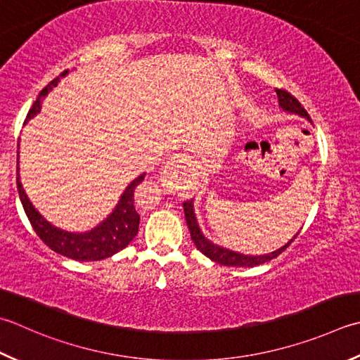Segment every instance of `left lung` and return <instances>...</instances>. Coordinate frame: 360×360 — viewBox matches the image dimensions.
<instances>
[{
  "mask_svg": "<svg viewBox=\"0 0 360 360\" xmlns=\"http://www.w3.org/2000/svg\"><path fill=\"white\" fill-rule=\"evenodd\" d=\"M276 95H278V101H279V108L283 109L287 114H293L298 115L301 118L307 120L309 123H312L311 117L306 112V109L302 108L297 98L292 96L288 91L285 90H278L276 89ZM184 214H186V221L187 226L190 229V236H192V240L195 243L196 248H198L204 256H207L210 260H214L217 264L226 265V266H256L260 264L269 262V260L278 257L281 252H283L288 245H290L297 236L300 234V231L293 236L284 246H281L276 251L266 252V255H260V256H251V255H243V252H237L232 251L229 248H224V246L217 245L214 242H210L209 238L202 234V231L198 224V220H196L195 215V207H193V200L186 201L184 202Z\"/></svg>",
  "mask_w": 360,
  "mask_h": 360,
  "instance_id": "left-lung-1",
  "label": "left lung"
}]
</instances>
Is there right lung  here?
<instances>
[{"label": "right lung", "instance_id": "obj_1", "mask_svg": "<svg viewBox=\"0 0 360 360\" xmlns=\"http://www.w3.org/2000/svg\"><path fill=\"white\" fill-rule=\"evenodd\" d=\"M68 75L63 72L60 76L56 77L48 86L40 91L37 100L32 104V108L27 112L26 122L39 114L41 109V100L59 84V79ZM20 150V146H18ZM20 154V153H18ZM17 154V188L20 195V201L23 204V209L30 218L34 231L44 240L46 246H49L58 255L65 256L75 260H101L105 257L114 256L115 252L126 248L132 238L137 236L140 215L137 214L136 206H134V190L145 179V174H139L136 179H132L128 187L123 190L120 195V200L112 209V212L104 218L103 221L96 224L95 228L86 232H72L63 231L54 224L49 223L44 215H40L34 204L27 198V195L23 188V184L20 181V160Z\"/></svg>", "mask_w": 360, "mask_h": 360}]
</instances>
